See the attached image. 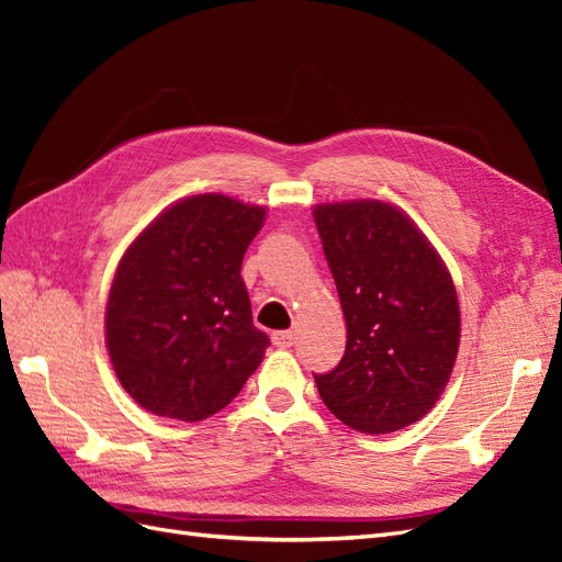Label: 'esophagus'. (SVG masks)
Listing matches in <instances>:
<instances>
[{
	"mask_svg": "<svg viewBox=\"0 0 562 562\" xmlns=\"http://www.w3.org/2000/svg\"><path fill=\"white\" fill-rule=\"evenodd\" d=\"M271 342H274L279 349H291L295 345V333L293 330H277L271 335Z\"/></svg>",
	"mask_w": 562,
	"mask_h": 562,
	"instance_id": "obj_1",
	"label": "esophagus"
}]
</instances>
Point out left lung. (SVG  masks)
<instances>
[{"mask_svg": "<svg viewBox=\"0 0 562 562\" xmlns=\"http://www.w3.org/2000/svg\"><path fill=\"white\" fill-rule=\"evenodd\" d=\"M347 321V349L314 375L328 411L361 434H391L443 394L459 347V304L434 246L401 211L363 199L314 209Z\"/></svg>", "mask_w": 562, "mask_h": 562, "instance_id": "1", "label": "left lung"}]
</instances>
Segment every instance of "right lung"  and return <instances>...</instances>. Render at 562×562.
I'll return each mask as SVG.
<instances>
[{
	"mask_svg": "<svg viewBox=\"0 0 562 562\" xmlns=\"http://www.w3.org/2000/svg\"><path fill=\"white\" fill-rule=\"evenodd\" d=\"M265 209L223 194L164 211L124 252L105 335L114 372L145 411L201 422L244 389L269 347L241 279Z\"/></svg>",
	"mask_w": 562,
	"mask_h": 562,
	"instance_id": "add662e5",
	"label": "right lung"
}]
</instances>
